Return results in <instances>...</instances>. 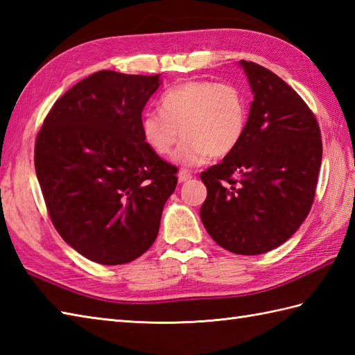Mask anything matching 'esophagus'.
<instances>
[{
	"label": "esophagus",
	"instance_id": "obj_1",
	"mask_svg": "<svg viewBox=\"0 0 355 355\" xmlns=\"http://www.w3.org/2000/svg\"><path fill=\"white\" fill-rule=\"evenodd\" d=\"M191 178H192V173H191L189 171L182 169V171L178 172V182H180V183H186V182H189Z\"/></svg>",
	"mask_w": 355,
	"mask_h": 355
}]
</instances>
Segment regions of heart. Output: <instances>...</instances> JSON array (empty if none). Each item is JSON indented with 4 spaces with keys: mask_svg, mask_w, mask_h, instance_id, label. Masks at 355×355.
Returning <instances> with one entry per match:
<instances>
[{
    "mask_svg": "<svg viewBox=\"0 0 355 355\" xmlns=\"http://www.w3.org/2000/svg\"><path fill=\"white\" fill-rule=\"evenodd\" d=\"M248 119L244 93L232 84L187 80L160 97V111L143 114L140 128L146 145L169 155L183 135L175 162L198 166L210 157H224L243 140Z\"/></svg>",
    "mask_w": 355,
    "mask_h": 355,
    "instance_id": "1",
    "label": "heart"
}]
</instances>
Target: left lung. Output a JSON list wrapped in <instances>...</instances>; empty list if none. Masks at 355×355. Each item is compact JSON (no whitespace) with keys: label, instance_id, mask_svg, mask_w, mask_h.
Masks as SVG:
<instances>
[{"label":"left lung","instance_id":"left-lung-1","mask_svg":"<svg viewBox=\"0 0 355 355\" xmlns=\"http://www.w3.org/2000/svg\"><path fill=\"white\" fill-rule=\"evenodd\" d=\"M253 93L243 140L201 172L207 187L200 216L216 244L261 254L293 236L310 212L322 163L311 110L273 71L239 61Z\"/></svg>","mask_w":355,"mask_h":355}]
</instances>
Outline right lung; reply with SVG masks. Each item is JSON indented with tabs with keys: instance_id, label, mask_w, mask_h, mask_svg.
I'll use <instances>...</instances> for the list:
<instances>
[{
	"instance_id": "right-lung-1",
	"label": "right lung",
	"mask_w": 355,
	"mask_h": 355,
	"mask_svg": "<svg viewBox=\"0 0 355 355\" xmlns=\"http://www.w3.org/2000/svg\"><path fill=\"white\" fill-rule=\"evenodd\" d=\"M160 85V74L97 71L59 97L37 132L35 169L51 223L89 261L131 262L158 235L177 168L146 145L140 122Z\"/></svg>"
}]
</instances>
